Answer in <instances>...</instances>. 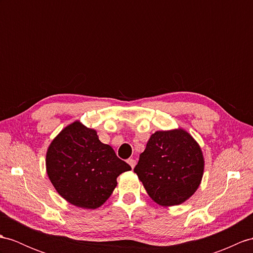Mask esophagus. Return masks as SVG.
Segmentation results:
<instances>
[{"mask_svg": "<svg viewBox=\"0 0 253 253\" xmlns=\"http://www.w3.org/2000/svg\"><path fill=\"white\" fill-rule=\"evenodd\" d=\"M127 163L130 164V166L132 169H134L135 168V165H136V160H134V159H128L127 160Z\"/></svg>", "mask_w": 253, "mask_h": 253, "instance_id": "34e87169", "label": "esophagus"}]
</instances>
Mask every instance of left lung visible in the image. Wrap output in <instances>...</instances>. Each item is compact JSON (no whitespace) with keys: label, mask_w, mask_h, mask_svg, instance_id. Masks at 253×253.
<instances>
[{"label":"left lung","mask_w":253,"mask_h":253,"mask_svg":"<svg viewBox=\"0 0 253 253\" xmlns=\"http://www.w3.org/2000/svg\"><path fill=\"white\" fill-rule=\"evenodd\" d=\"M134 171L157 204L175 206L198 190L204 157L200 145L183 128L157 131L140 153Z\"/></svg>","instance_id":"obj_1"}]
</instances>
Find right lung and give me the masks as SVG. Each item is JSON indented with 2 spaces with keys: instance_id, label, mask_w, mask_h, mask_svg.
<instances>
[{
  "instance_id": "add662e5",
  "label": "right lung",
  "mask_w": 253,
  "mask_h": 253,
  "mask_svg": "<svg viewBox=\"0 0 253 253\" xmlns=\"http://www.w3.org/2000/svg\"><path fill=\"white\" fill-rule=\"evenodd\" d=\"M46 169L52 186L65 201L95 209L112 195L117 177L131 170V166L98 139L95 130L75 121L49 145Z\"/></svg>"
}]
</instances>
